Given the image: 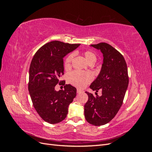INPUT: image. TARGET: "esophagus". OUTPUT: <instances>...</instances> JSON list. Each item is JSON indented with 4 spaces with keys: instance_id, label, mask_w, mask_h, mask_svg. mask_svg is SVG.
<instances>
[{
    "instance_id": "1",
    "label": "esophagus",
    "mask_w": 152,
    "mask_h": 152,
    "mask_svg": "<svg viewBox=\"0 0 152 152\" xmlns=\"http://www.w3.org/2000/svg\"><path fill=\"white\" fill-rule=\"evenodd\" d=\"M82 92V91H81L80 89H77V93H78V94H80V93H81Z\"/></svg>"
}]
</instances>
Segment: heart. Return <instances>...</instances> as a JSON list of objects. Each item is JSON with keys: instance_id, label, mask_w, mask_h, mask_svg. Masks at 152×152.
Returning a JSON list of instances; mask_svg holds the SVG:
<instances>
[{"instance_id": "1", "label": "heart", "mask_w": 152, "mask_h": 152, "mask_svg": "<svg viewBox=\"0 0 152 152\" xmlns=\"http://www.w3.org/2000/svg\"><path fill=\"white\" fill-rule=\"evenodd\" d=\"M84 56L89 64H93L96 60V54L91 50H86L84 53ZM73 58V54H69L64 61V67L65 70H69L72 66V61ZM93 79V75L90 72H80L73 71L68 75V80L70 83L77 87L82 88Z\"/></svg>"}]
</instances>
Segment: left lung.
<instances>
[{
	"mask_svg": "<svg viewBox=\"0 0 152 152\" xmlns=\"http://www.w3.org/2000/svg\"><path fill=\"white\" fill-rule=\"evenodd\" d=\"M91 46L102 51L103 63L99 74L90 86L96 96L86 92L88 100L84 105V116L89 124L99 126L111 121L121 108L129 77L125 59L117 50L105 42ZM99 90L102 92L101 96L97 95Z\"/></svg>",
	"mask_w": 152,
	"mask_h": 152,
	"instance_id": "8db88e82",
	"label": "left lung"
}]
</instances>
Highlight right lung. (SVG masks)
I'll list each match as a JSON object with an SVG mask.
<instances>
[{"label":"right lung","instance_id":"right-lung-1","mask_svg":"<svg viewBox=\"0 0 152 152\" xmlns=\"http://www.w3.org/2000/svg\"><path fill=\"white\" fill-rule=\"evenodd\" d=\"M79 45L51 41L41 47L31 61L28 91L31 102L40 117L49 124L59 123L66 118L68 106L76 96L75 87L65 84L60 77L64 75L63 58ZM58 83L64 85L65 89L56 91L55 86Z\"/></svg>","mask_w":152,"mask_h":152}]
</instances>
